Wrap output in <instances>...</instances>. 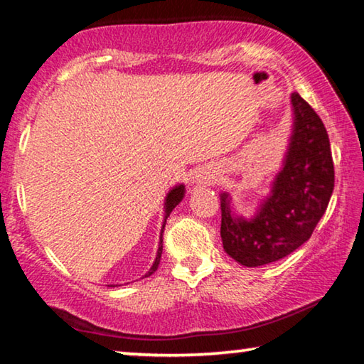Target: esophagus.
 <instances>
[{
  "label": "esophagus",
  "mask_w": 364,
  "mask_h": 364,
  "mask_svg": "<svg viewBox=\"0 0 364 364\" xmlns=\"http://www.w3.org/2000/svg\"><path fill=\"white\" fill-rule=\"evenodd\" d=\"M194 181H197V183H210L212 180H210V176H207V173H196V176L193 178Z\"/></svg>",
  "instance_id": "esophagus-1"
}]
</instances>
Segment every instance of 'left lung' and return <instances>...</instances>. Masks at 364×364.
I'll list each match as a JSON object with an SVG mask.
<instances>
[{
    "mask_svg": "<svg viewBox=\"0 0 364 364\" xmlns=\"http://www.w3.org/2000/svg\"><path fill=\"white\" fill-rule=\"evenodd\" d=\"M294 123L282 168L254 217L231 212L221 199V241L228 255L244 267H262L305 244L328 208L334 189L329 136L319 115L299 93L291 96Z\"/></svg>",
    "mask_w": 364,
    "mask_h": 364,
    "instance_id": "1",
    "label": "left lung"
}]
</instances>
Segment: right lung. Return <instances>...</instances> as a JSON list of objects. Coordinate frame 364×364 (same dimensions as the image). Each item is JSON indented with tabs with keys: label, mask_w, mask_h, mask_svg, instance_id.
Segmentation results:
<instances>
[{
	"label": "right lung",
	"mask_w": 364,
	"mask_h": 364,
	"mask_svg": "<svg viewBox=\"0 0 364 364\" xmlns=\"http://www.w3.org/2000/svg\"><path fill=\"white\" fill-rule=\"evenodd\" d=\"M184 197V186L183 184H178V186H175L173 189H170V193L167 194V197H165V217H164V225H162V231H160V242H159V249H157V255H156V260H154L151 269L147 271V273L144 274V278H147V276H151L154 271H156L159 268V263H160V257H162V250H164V239H162V234H164V230H165V223H167V218L170 217V213L173 208L180 204V202L183 200Z\"/></svg>",
	"instance_id": "1"
}]
</instances>
